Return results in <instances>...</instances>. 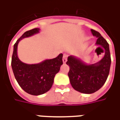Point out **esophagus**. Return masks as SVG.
Wrapping results in <instances>:
<instances>
[{
  "instance_id": "obj_1",
  "label": "esophagus",
  "mask_w": 120,
  "mask_h": 120,
  "mask_svg": "<svg viewBox=\"0 0 120 120\" xmlns=\"http://www.w3.org/2000/svg\"><path fill=\"white\" fill-rule=\"evenodd\" d=\"M66 61H67V56L66 54H64L63 57V63H66Z\"/></svg>"
}]
</instances>
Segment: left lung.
<instances>
[{
  "label": "left lung",
  "instance_id": "obj_1",
  "mask_svg": "<svg viewBox=\"0 0 120 120\" xmlns=\"http://www.w3.org/2000/svg\"><path fill=\"white\" fill-rule=\"evenodd\" d=\"M97 38L95 44L104 49V56L95 64H88L73 56L68 57L66 64L70 66L68 77L71 86L79 92L91 94L100 90L108 77L111 63L109 45L99 32L91 29Z\"/></svg>",
  "mask_w": 120,
  "mask_h": 120
}]
</instances>
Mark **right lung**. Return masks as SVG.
Masks as SVG:
<instances>
[{
    "label": "right lung",
    "mask_w": 120,
    "mask_h": 120,
    "mask_svg": "<svg viewBox=\"0 0 120 120\" xmlns=\"http://www.w3.org/2000/svg\"><path fill=\"white\" fill-rule=\"evenodd\" d=\"M39 28L24 32L14 45L11 66L16 80L25 92L32 95H40L50 90L54 77L63 64V54L52 59H46L40 63H24L19 59L17 47L19 41L40 32Z\"/></svg>",
    "instance_id": "1"
}]
</instances>
